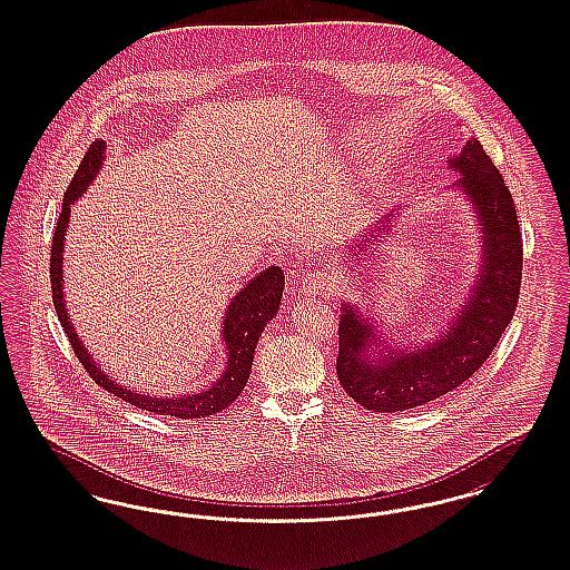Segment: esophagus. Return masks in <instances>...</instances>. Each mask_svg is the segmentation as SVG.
Wrapping results in <instances>:
<instances>
[{
    "label": "esophagus",
    "instance_id": "34e87169",
    "mask_svg": "<svg viewBox=\"0 0 570 570\" xmlns=\"http://www.w3.org/2000/svg\"><path fill=\"white\" fill-rule=\"evenodd\" d=\"M336 288V282L334 277L330 276L328 272H311L309 276L303 279L301 284V291L305 296H320V294L334 293Z\"/></svg>",
    "mask_w": 570,
    "mask_h": 570
}]
</instances>
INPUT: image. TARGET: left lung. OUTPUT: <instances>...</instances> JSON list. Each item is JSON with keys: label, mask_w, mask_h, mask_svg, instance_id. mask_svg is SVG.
Here are the masks:
<instances>
[{"label": "left lung", "mask_w": 570, "mask_h": 570, "mask_svg": "<svg viewBox=\"0 0 570 570\" xmlns=\"http://www.w3.org/2000/svg\"><path fill=\"white\" fill-rule=\"evenodd\" d=\"M448 163L451 171L460 173L451 188L466 196L479 222V274L448 328L424 345L389 343L379 322L363 315L362 307L341 305L336 374L346 395L365 410L395 414L448 395L489 360L517 311L522 236L512 194L476 138L466 139L462 153L449 156ZM399 210L393 208L346 242L351 263L393 234Z\"/></svg>", "instance_id": "1"}]
</instances>
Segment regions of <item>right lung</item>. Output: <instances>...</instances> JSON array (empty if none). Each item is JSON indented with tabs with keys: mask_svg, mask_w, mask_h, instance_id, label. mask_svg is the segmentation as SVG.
<instances>
[{
	"mask_svg": "<svg viewBox=\"0 0 570 570\" xmlns=\"http://www.w3.org/2000/svg\"><path fill=\"white\" fill-rule=\"evenodd\" d=\"M104 156H106V144L104 139H96L89 146L79 169L70 181L69 190L65 194L62 213L53 232L50 277H52L53 307L58 313V320L67 332L79 362L83 363L87 374L115 397L122 399L139 410H146L153 414L175 415L184 420L217 414L238 399L248 382L261 332L265 330L267 322L276 317L279 309V301L284 293V272L277 265L267 267L250 282H246V286L240 288V293H236V296L229 301V305L225 307L224 324H222V338H224L225 355H227L225 367L222 376L205 391L181 393L177 397H158V395H144L141 391H131L122 386L117 380H112V376H108L104 367H100L87 351L83 341L79 338L77 330L70 322L67 298H65V240H67L65 236L69 229L70 207L94 184L96 175L102 169Z\"/></svg>",
	"mask_w": 570,
	"mask_h": 570,
	"instance_id": "add662e5",
	"label": "right lung"
}]
</instances>
